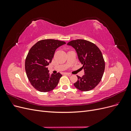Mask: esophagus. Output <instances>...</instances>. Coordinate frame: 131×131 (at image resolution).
Segmentation results:
<instances>
[{
	"label": "esophagus",
	"instance_id": "1",
	"mask_svg": "<svg viewBox=\"0 0 131 131\" xmlns=\"http://www.w3.org/2000/svg\"><path fill=\"white\" fill-rule=\"evenodd\" d=\"M64 74L65 75H68V76H70V75H72V74H70V73H64Z\"/></svg>",
	"mask_w": 131,
	"mask_h": 131
}]
</instances>
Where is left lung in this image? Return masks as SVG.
Returning <instances> with one entry per match:
<instances>
[{"label":"left lung","mask_w":131,"mask_h":131,"mask_svg":"<svg viewBox=\"0 0 131 131\" xmlns=\"http://www.w3.org/2000/svg\"><path fill=\"white\" fill-rule=\"evenodd\" d=\"M67 45L76 50L79 61L83 65L85 74L78 76L74 86L81 91L93 89L100 82L105 69V62L100 49L89 41L77 39L69 41Z\"/></svg>","instance_id":"8db88e82"}]
</instances>
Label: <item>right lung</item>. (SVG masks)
<instances>
[{
	"instance_id": "1",
	"label": "right lung",
	"mask_w": 131,
	"mask_h": 131,
	"mask_svg": "<svg viewBox=\"0 0 131 131\" xmlns=\"http://www.w3.org/2000/svg\"><path fill=\"white\" fill-rule=\"evenodd\" d=\"M66 42L54 39L38 41L29 50L25 61L28 79L34 88L42 92L53 90L62 75L58 73L50 75L47 66L52 62L55 51Z\"/></svg>"
}]
</instances>
